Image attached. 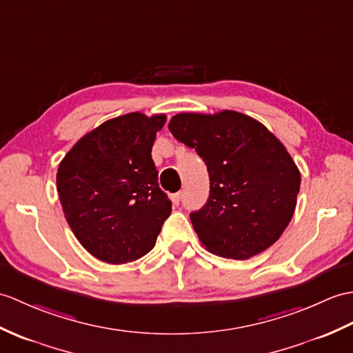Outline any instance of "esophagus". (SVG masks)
<instances>
[{
    "mask_svg": "<svg viewBox=\"0 0 353 353\" xmlns=\"http://www.w3.org/2000/svg\"><path fill=\"white\" fill-rule=\"evenodd\" d=\"M170 199H171V201H173L174 206H177V204L180 203V200H182V194H180V192L171 194V195H170Z\"/></svg>",
    "mask_w": 353,
    "mask_h": 353,
    "instance_id": "1",
    "label": "esophagus"
}]
</instances>
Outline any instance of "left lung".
<instances>
[{
  "mask_svg": "<svg viewBox=\"0 0 353 353\" xmlns=\"http://www.w3.org/2000/svg\"><path fill=\"white\" fill-rule=\"evenodd\" d=\"M168 129L208 167V203L190 215L206 250L247 260L274 245L294 214L301 186L299 170L280 139L260 121L228 110L180 112Z\"/></svg>",
  "mask_w": 353,
  "mask_h": 353,
  "instance_id": "1",
  "label": "left lung"
}]
</instances>
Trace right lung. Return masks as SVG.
<instances>
[{
  "label": "right lung",
  "instance_id": "1",
  "mask_svg": "<svg viewBox=\"0 0 353 353\" xmlns=\"http://www.w3.org/2000/svg\"><path fill=\"white\" fill-rule=\"evenodd\" d=\"M165 116L129 112L84 135L63 158L57 191L65 221L83 247L105 263L149 252L171 214L152 159Z\"/></svg>",
  "mask_w": 353,
  "mask_h": 353
}]
</instances>
